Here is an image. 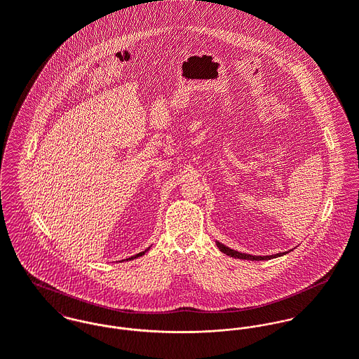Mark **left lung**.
<instances>
[{"label": "left lung", "instance_id": "1", "mask_svg": "<svg viewBox=\"0 0 359 359\" xmlns=\"http://www.w3.org/2000/svg\"><path fill=\"white\" fill-rule=\"evenodd\" d=\"M217 243V248L226 256L235 257V258H241V259H252V261H261V259H271V258H276V257L283 256V255H287L289 252H285V253H278V255H273V256H252V255H246V253H239L236 250H232L226 246H224L222 243L219 242H215Z\"/></svg>", "mask_w": 359, "mask_h": 359}]
</instances>
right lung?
<instances>
[{"label":"right lung","mask_w":359,"mask_h":359,"mask_svg":"<svg viewBox=\"0 0 359 359\" xmlns=\"http://www.w3.org/2000/svg\"><path fill=\"white\" fill-rule=\"evenodd\" d=\"M149 249H151V248H148V249H147V250H145V252H141V253H138V255H137V256L131 257V258H133V259H134V258H137V257L144 256V255H145V253H147V252H148V250H149ZM131 258H130V259H131Z\"/></svg>","instance_id":"right-lung-1"}]
</instances>
